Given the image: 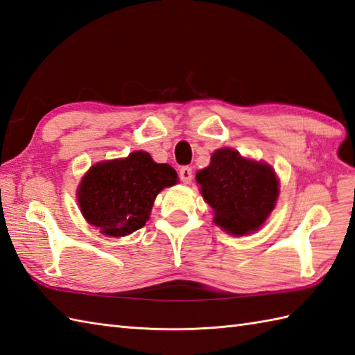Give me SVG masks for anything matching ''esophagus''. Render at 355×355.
Returning a JSON list of instances; mask_svg holds the SVG:
<instances>
[{
	"mask_svg": "<svg viewBox=\"0 0 355 355\" xmlns=\"http://www.w3.org/2000/svg\"><path fill=\"white\" fill-rule=\"evenodd\" d=\"M179 178L184 184H190L191 179H193V168L188 167V165H185V167H180L179 168Z\"/></svg>",
	"mask_w": 355,
	"mask_h": 355,
	"instance_id": "34e87169",
	"label": "esophagus"
}]
</instances>
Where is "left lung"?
<instances>
[{"label":"left lung","instance_id":"1","mask_svg":"<svg viewBox=\"0 0 355 355\" xmlns=\"http://www.w3.org/2000/svg\"><path fill=\"white\" fill-rule=\"evenodd\" d=\"M203 199L214 209V222L232 235L257 231L278 198L272 167L244 157L232 148H220L209 167L196 175Z\"/></svg>","mask_w":355,"mask_h":355}]
</instances>
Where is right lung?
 <instances>
[{
  "label": "right lung",
  "mask_w": 355,
  "mask_h": 355,
  "mask_svg": "<svg viewBox=\"0 0 355 355\" xmlns=\"http://www.w3.org/2000/svg\"><path fill=\"white\" fill-rule=\"evenodd\" d=\"M178 182V173L156 164L146 152L125 159L96 164L78 187V205L88 222L112 237L141 230L148 220L155 198Z\"/></svg>",
  "instance_id": "add662e5"
}]
</instances>
